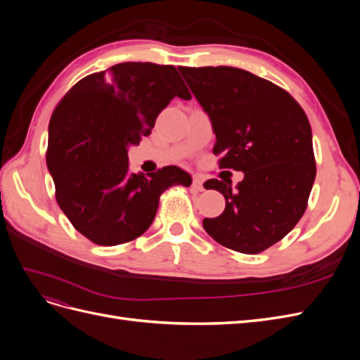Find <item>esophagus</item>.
I'll return each mask as SVG.
<instances>
[{
    "instance_id": "1",
    "label": "esophagus",
    "mask_w": 360,
    "mask_h": 360,
    "mask_svg": "<svg viewBox=\"0 0 360 360\" xmlns=\"http://www.w3.org/2000/svg\"><path fill=\"white\" fill-rule=\"evenodd\" d=\"M202 183H204L202 176H200V174H195L193 179H192V186H193V189H195V191H200V192L204 191Z\"/></svg>"
}]
</instances>
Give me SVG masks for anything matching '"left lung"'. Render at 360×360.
<instances>
[{
    "label": "left lung",
    "instance_id": "obj_1",
    "mask_svg": "<svg viewBox=\"0 0 360 360\" xmlns=\"http://www.w3.org/2000/svg\"><path fill=\"white\" fill-rule=\"evenodd\" d=\"M180 72L212 120L219 168L245 172L237 191L230 181L204 183L226 201L222 214L202 221L204 230L237 252H263L296 226L308 207L317 174L309 120L288 91L243 69Z\"/></svg>",
    "mask_w": 360,
    "mask_h": 360
}]
</instances>
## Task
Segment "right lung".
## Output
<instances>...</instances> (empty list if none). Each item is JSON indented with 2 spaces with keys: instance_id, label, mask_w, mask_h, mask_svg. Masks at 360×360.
Returning <instances> with one entry per match:
<instances>
[{
  "instance_id": "obj_1",
  "label": "right lung",
  "mask_w": 360,
  "mask_h": 360,
  "mask_svg": "<svg viewBox=\"0 0 360 360\" xmlns=\"http://www.w3.org/2000/svg\"><path fill=\"white\" fill-rule=\"evenodd\" d=\"M191 99L174 66L120 63L76 82L49 122L46 165L56 200L84 237L101 246L135 240L153 222L160 195L191 186L179 167L130 174L127 147L148 136L174 97Z\"/></svg>"
}]
</instances>
